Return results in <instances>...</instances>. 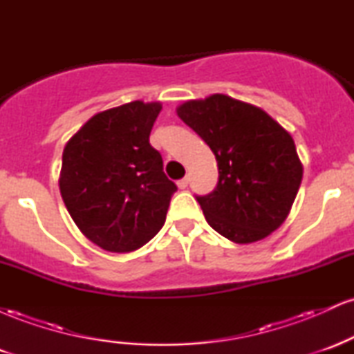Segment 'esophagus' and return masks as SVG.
<instances>
[{
	"label": "esophagus",
	"mask_w": 354,
	"mask_h": 354,
	"mask_svg": "<svg viewBox=\"0 0 354 354\" xmlns=\"http://www.w3.org/2000/svg\"><path fill=\"white\" fill-rule=\"evenodd\" d=\"M178 188H180V189L188 188V178H183V180L178 181Z\"/></svg>",
	"instance_id": "1"
}]
</instances>
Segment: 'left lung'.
Instances as JSON below:
<instances>
[{
  "label": "left lung",
  "mask_w": 354,
  "mask_h": 354,
  "mask_svg": "<svg viewBox=\"0 0 354 354\" xmlns=\"http://www.w3.org/2000/svg\"><path fill=\"white\" fill-rule=\"evenodd\" d=\"M176 113L218 161V186L198 196L208 225L238 245L270 236L290 214L303 178L290 133L261 108L219 93L185 101Z\"/></svg>",
  "instance_id": "1"
}]
</instances>
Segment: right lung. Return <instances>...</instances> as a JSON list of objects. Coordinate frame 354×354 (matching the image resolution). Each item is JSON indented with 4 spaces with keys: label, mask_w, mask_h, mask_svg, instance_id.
<instances>
[{
    "label": "right lung",
    "mask_w": 354,
    "mask_h": 354,
    "mask_svg": "<svg viewBox=\"0 0 354 354\" xmlns=\"http://www.w3.org/2000/svg\"><path fill=\"white\" fill-rule=\"evenodd\" d=\"M160 101L136 100L96 113L63 149L59 191L81 233L101 250L129 253L165 225L176 185L149 133Z\"/></svg>",
    "instance_id": "right-lung-1"
}]
</instances>
